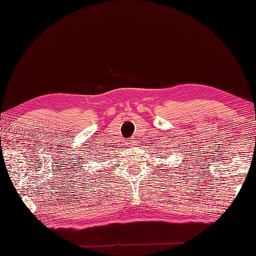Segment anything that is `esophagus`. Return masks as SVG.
Listing matches in <instances>:
<instances>
[{
	"label": "esophagus",
	"instance_id": "1",
	"mask_svg": "<svg viewBox=\"0 0 256 256\" xmlns=\"http://www.w3.org/2000/svg\"><path fill=\"white\" fill-rule=\"evenodd\" d=\"M134 143H135V142H134V140H130V145H134Z\"/></svg>",
	"mask_w": 256,
	"mask_h": 256
}]
</instances>
